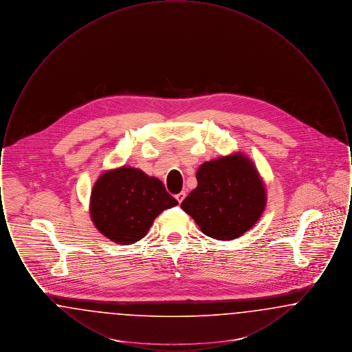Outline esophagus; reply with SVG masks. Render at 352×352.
Instances as JSON below:
<instances>
[{"label": "esophagus", "mask_w": 352, "mask_h": 352, "mask_svg": "<svg viewBox=\"0 0 352 352\" xmlns=\"http://www.w3.org/2000/svg\"><path fill=\"white\" fill-rule=\"evenodd\" d=\"M175 198H177V201H179V203H182V201L186 198V192H184V191H181L179 194H177V195H175Z\"/></svg>", "instance_id": "1"}]
</instances>
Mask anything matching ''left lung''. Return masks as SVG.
Here are the masks:
<instances>
[{
  "instance_id": "1",
  "label": "left lung",
  "mask_w": 352,
  "mask_h": 352,
  "mask_svg": "<svg viewBox=\"0 0 352 352\" xmlns=\"http://www.w3.org/2000/svg\"><path fill=\"white\" fill-rule=\"evenodd\" d=\"M197 181L181 208L212 239L243 236L264 212L265 184L254 164L240 151L204 162Z\"/></svg>"
}]
</instances>
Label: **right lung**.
Wrapping results in <instances>:
<instances>
[{
  "label": "right lung",
  "instance_id": "add662e5",
  "mask_svg": "<svg viewBox=\"0 0 352 352\" xmlns=\"http://www.w3.org/2000/svg\"><path fill=\"white\" fill-rule=\"evenodd\" d=\"M177 204L158 178L140 168L121 166L98 178L91 192L89 214L100 234L129 245L148 234L164 210Z\"/></svg>",
  "mask_w": 352,
  "mask_h": 352
}]
</instances>
